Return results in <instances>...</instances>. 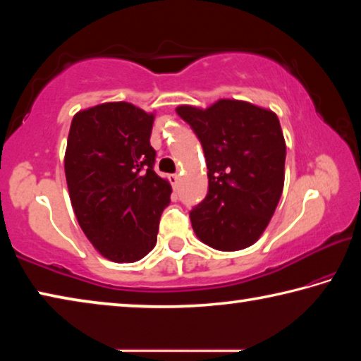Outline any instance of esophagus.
<instances>
[{"label":"esophagus","mask_w":361,"mask_h":361,"mask_svg":"<svg viewBox=\"0 0 361 361\" xmlns=\"http://www.w3.org/2000/svg\"><path fill=\"white\" fill-rule=\"evenodd\" d=\"M169 180H170V183H172L173 188H178V183H180V175L178 173H172L169 176Z\"/></svg>","instance_id":"esophagus-1"}]
</instances>
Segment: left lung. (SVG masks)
<instances>
[{"label": "left lung", "instance_id": "left-lung-1", "mask_svg": "<svg viewBox=\"0 0 361 361\" xmlns=\"http://www.w3.org/2000/svg\"><path fill=\"white\" fill-rule=\"evenodd\" d=\"M176 113L202 143L209 169L207 197L189 213L195 235L221 252L253 245L283 191L286 145L277 114L234 99Z\"/></svg>", "mask_w": 361, "mask_h": 361}]
</instances>
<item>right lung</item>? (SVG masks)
Returning <instances> with one entry per match:
<instances>
[{
    "label": "right lung",
    "mask_w": 361,
    "mask_h": 361,
    "mask_svg": "<svg viewBox=\"0 0 361 361\" xmlns=\"http://www.w3.org/2000/svg\"><path fill=\"white\" fill-rule=\"evenodd\" d=\"M154 113L127 102L78 111L65 151L70 200L94 248L114 262H135L156 245L172 186L154 172Z\"/></svg>",
    "instance_id": "obj_1"
}]
</instances>
